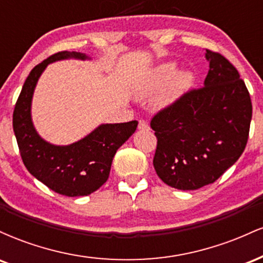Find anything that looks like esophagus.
I'll list each match as a JSON object with an SVG mask.
<instances>
[{"label":"esophagus","instance_id":"obj_1","mask_svg":"<svg viewBox=\"0 0 263 263\" xmlns=\"http://www.w3.org/2000/svg\"><path fill=\"white\" fill-rule=\"evenodd\" d=\"M138 129H149V125L146 121H143V120H140V122H138Z\"/></svg>","mask_w":263,"mask_h":263}]
</instances>
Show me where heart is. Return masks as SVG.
I'll return each instance as SVG.
<instances>
[{
	"instance_id": "b5f03b06",
	"label": "heart",
	"mask_w": 263,
	"mask_h": 263,
	"mask_svg": "<svg viewBox=\"0 0 263 263\" xmlns=\"http://www.w3.org/2000/svg\"><path fill=\"white\" fill-rule=\"evenodd\" d=\"M194 75L188 69L177 70L174 62H165L147 71L135 84L134 93L137 99H144L155 93L152 107L164 110L173 106L192 86Z\"/></svg>"
}]
</instances>
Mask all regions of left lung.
I'll return each instance as SVG.
<instances>
[{
	"label": "left lung",
	"instance_id": "1",
	"mask_svg": "<svg viewBox=\"0 0 263 263\" xmlns=\"http://www.w3.org/2000/svg\"><path fill=\"white\" fill-rule=\"evenodd\" d=\"M204 86L184 93L151 121L157 137L153 165L167 185L197 190L215 182L240 158L252 117L250 93L235 66L205 50Z\"/></svg>",
	"mask_w": 263,
	"mask_h": 263
}]
</instances>
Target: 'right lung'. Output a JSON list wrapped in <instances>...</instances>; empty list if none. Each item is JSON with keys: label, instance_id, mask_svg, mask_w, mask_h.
Segmentation results:
<instances>
[{"label": "right lung", "instance_id": "right-lung-1", "mask_svg": "<svg viewBox=\"0 0 263 263\" xmlns=\"http://www.w3.org/2000/svg\"><path fill=\"white\" fill-rule=\"evenodd\" d=\"M91 60L85 53L59 52L32 69L13 111V132L26 168L48 188L65 197H84L107 180L116 151L135 134L137 121L101 123L81 140L53 144L38 134L32 120L35 86L48 65L60 60Z\"/></svg>", "mask_w": 263, "mask_h": 263}]
</instances>
